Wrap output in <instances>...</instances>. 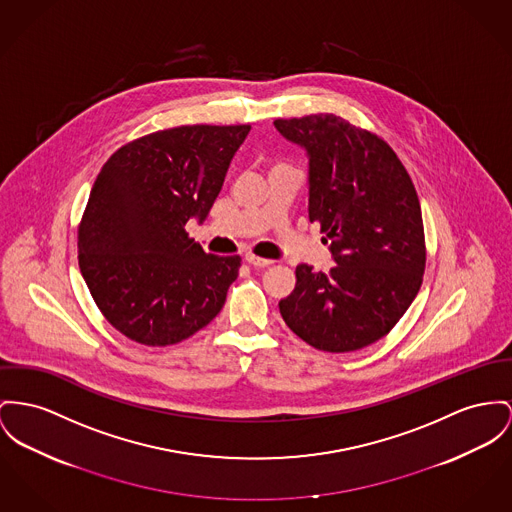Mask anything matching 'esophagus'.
Listing matches in <instances>:
<instances>
[{
    "label": "esophagus",
    "instance_id": "esophagus-1",
    "mask_svg": "<svg viewBox=\"0 0 512 512\" xmlns=\"http://www.w3.org/2000/svg\"><path fill=\"white\" fill-rule=\"evenodd\" d=\"M244 260L252 266V268H256V270H262V268H268L270 264H272V260H264V258H258V256H254V254H246L244 256Z\"/></svg>",
    "mask_w": 512,
    "mask_h": 512
}]
</instances>
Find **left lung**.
Listing matches in <instances>:
<instances>
[{
    "mask_svg": "<svg viewBox=\"0 0 512 512\" xmlns=\"http://www.w3.org/2000/svg\"><path fill=\"white\" fill-rule=\"evenodd\" d=\"M273 126L307 153L308 219L330 239L336 264L326 273L297 266V285L279 312L308 345L357 351L386 336L421 287L425 239L415 188L382 139L340 116Z\"/></svg>",
    "mask_w": 512,
    "mask_h": 512,
    "instance_id": "obj_1",
    "label": "left lung"
}]
</instances>
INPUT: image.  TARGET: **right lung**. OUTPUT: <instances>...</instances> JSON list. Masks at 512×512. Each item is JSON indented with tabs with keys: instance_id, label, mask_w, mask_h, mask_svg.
I'll use <instances>...</instances> for the list:
<instances>
[{
	"instance_id": "add662e5",
	"label": "right lung",
	"mask_w": 512,
	"mask_h": 512,
	"mask_svg": "<svg viewBox=\"0 0 512 512\" xmlns=\"http://www.w3.org/2000/svg\"><path fill=\"white\" fill-rule=\"evenodd\" d=\"M250 126H180L118 149L99 172L79 227V268L104 318L143 345L207 326L237 279L239 256L205 254L204 223Z\"/></svg>"
}]
</instances>
